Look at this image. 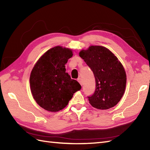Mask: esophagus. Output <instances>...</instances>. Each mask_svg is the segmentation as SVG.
<instances>
[{"label":"esophagus","mask_w":150,"mask_h":150,"mask_svg":"<svg viewBox=\"0 0 150 150\" xmlns=\"http://www.w3.org/2000/svg\"><path fill=\"white\" fill-rule=\"evenodd\" d=\"M77 80H78V82L80 83V85H81V86L83 85V81H82V79L81 78H79L77 79Z\"/></svg>","instance_id":"34e87169"}]
</instances>
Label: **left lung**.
<instances>
[{
	"mask_svg": "<svg viewBox=\"0 0 150 150\" xmlns=\"http://www.w3.org/2000/svg\"><path fill=\"white\" fill-rule=\"evenodd\" d=\"M93 71L96 89L88 96L91 105L99 110L112 108L120 101L124 94L127 76L124 68L108 49L91 45L79 52Z\"/></svg>",
	"mask_w": 150,
	"mask_h": 150,
	"instance_id": "obj_1",
	"label": "left lung"
}]
</instances>
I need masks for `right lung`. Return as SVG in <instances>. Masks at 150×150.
<instances>
[{"label": "right lung", "instance_id": "obj_1", "mask_svg": "<svg viewBox=\"0 0 150 150\" xmlns=\"http://www.w3.org/2000/svg\"><path fill=\"white\" fill-rule=\"evenodd\" d=\"M73 56L71 50L61 46L50 49L33 68L30 89L37 104L49 112L65 108L81 86L66 72L65 64Z\"/></svg>", "mask_w": 150, "mask_h": 150}]
</instances>
